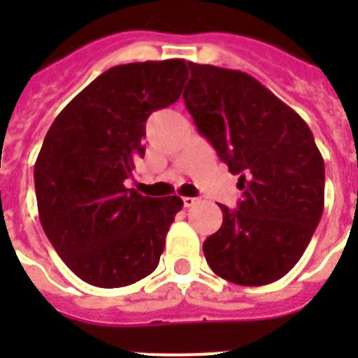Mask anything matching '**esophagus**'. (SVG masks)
I'll return each instance as SVG.
<instances>
[{"instance_id":"esophagus-1","label":"esophagus","mask_w":358,"mask_h":358,"mask_svg":"<svg viewBox=\"0 0 358 358\" xmlns=\"http://www.w3.org/2000/svg\"><path fill=\"white\" fill-rule=\"evenodd\" d=\"M199 199L197 197H185L182 199V204H185V208H192L194 204H197Z\"/></svg>"}]
</instances>
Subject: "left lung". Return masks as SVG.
Listing matches in <instances>:
<instances>
[{"label":"left lung","instance_id":"obj_1","mask_svg":"<svg viewBox=\"0 0 358 358\" xmlns=\"http://www.w3.org/2000/svg\"><path fill=\"white\" fill-rule=\"evenodd\" d=\"M186 109L238 177V210L202 251L217 276L260 287L285 276L305 252L324 208V161L305 120L238 69L188 62Z\"/></svg>","mask_w":358,"mask_h":358}]
</instances>
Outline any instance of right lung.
Listing matches in <instances>:
<instances>
[{
	"label": "right lung",
	"mask_w": 358,
	"mask_h": 358,
	"mask_svg": "<svg viewBox=\"0 0 358 358\" xmlns=\"http://www.w3.org/2000/svg\"><path fill=\"white\" fill-rule=\"evenodd\" d=\"M182 59L103 71L59 113L36 166L41 226L66 265L100 289L132 285L159 264L182 201L125 188L143 157L145 122L179 100Z\"/></svg>",
	"instance_id": "1"
}]
</instances>
